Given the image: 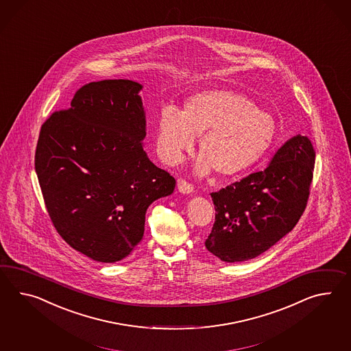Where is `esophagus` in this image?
<instances>
[{
  "instance_id": "obj_1",
  "label": "esophagus",
  "mask_w": 351,
  "mask_h": 351,
  "mask_svg": "<svg viewBox=\"0 0 351 351\" xmlns=\"http://www.w3.org/2000/svg\"><path fill=\"white\" fill-rule=\"evenodd\" d=\"M178 188H179L180 193H182V194H190L194 191V186L185 179L178 180Z\"/></svg>"
}]
</instances>
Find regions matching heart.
Segmentation results:
<instances>
[{
	"label": "heart",
	"mask_w": 351,
	"mask_h": 351,
	"mask_svg": "<svg viewBox=\"0 0 351 351\" xmlns=\"http://www.w3.org/2000/svg\"><path fill=\"white\" fill-rule=\"evenodd\" d=\"M197 170L214 167L236 176L265 154L275 134L274 120L246 95L226 88L191 95L181 110L165 106L157 121V151L163 160L179 162L199 136Z\"/></svg>",
	"instance_id": "b5f03b06"
}]
</instances>
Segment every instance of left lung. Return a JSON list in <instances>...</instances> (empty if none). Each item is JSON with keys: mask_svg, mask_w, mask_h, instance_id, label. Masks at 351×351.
<instances>
[{"mask_svg": "<svg viewBox=\"0 0 351 351\" xmlns=\"http://www.w3.org/2000/svg\"><path fill=\"white\" fill-rule=\"evenodd\" d=\"M315 157L309 138L298 134L278 149L264 171L212 193L215 222L206 250L226 263L245 261L291 232L307 206Z\"/></svg>", "mask_w": 351, "mask_h": 351, "instance_id": "left-lung-1", "label": "left lung"}]
</instances>
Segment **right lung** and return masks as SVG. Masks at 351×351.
<instances>
[{"label": "right lung", "mask_w": 351, "mask_h": 351, "mask_svg": "<svg viewBox=\"0 0 351 351\" xmlns=\"http://www.w3.org/2000/svg\"><path fill=\"white\" fill-rule=\"evenodd\" d=\"M142 86L104 80L80 87L69 109L44 121L35 171L60 237L87 257L115 263L145 233V212L176 180L143 151Z\"/></svg>", "instance_id": "1"}]
</instances>
